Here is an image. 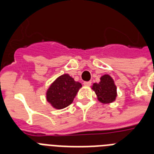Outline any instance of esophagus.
Instances as JSON below:
<instances>
[{"mask_svg": "<svg viewBox=\"0 0 154 154\" xmlns=\"http://www.w3.org/2000/svg\"><path fill=\"white\" fill-rule=\"evenodd\" d=\"M84 85H85V86H89V85H91V82H85Z\"/></svg>", "mask_w": 154, "mask_h": 154, "instance_id": "obj_1", "label": "esophagus"}]
</instances>
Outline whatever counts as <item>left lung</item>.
Wrapping results in <instances>:
<instances>
[{
    "mask_svg": "<svg viewBox=\"0 0 154 154\" xmlns=\"http://www.w3.org/2000/svg\"><path fill=\"white\" fill-rule=\"evenodd\" d=\"M92 89L96 93L98 101L103 104L114 101L117 97V87L112 77L108 74L102 76L99 83H94Z\"/></svg>",
    "mask_w": 154,
    "mask_h": 154,
    "instance_id": "1",
    "label": "left lung"
}]
</instances>
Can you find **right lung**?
Instances as JSON below:
<instances>
[{"label":"right lung","mask_w":154,"mask_h":154,"mask_svg":"<svg viewBox=\"0 0 154 154\" xmlns=\"http://www.w3.org/2000/svg\"><path fill=\"white\" fill-rule=\"evenodd\" d=\"M82 84L75 82L69 74H63L57 77L46 92L47 101L53 108L61 109L72 104Z\"/></svg>","instance_id":"right-lung-1"}]
</instances>
